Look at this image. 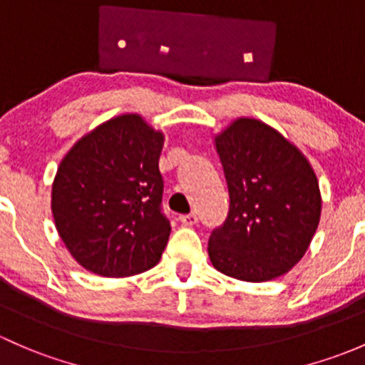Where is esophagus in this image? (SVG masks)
<instances>
[{
  "mask_svg": "<svg viewBox=\"0 0 365 365\" xmlns=\"http://www.w3.org/2000/svg\"><path fill=\"white\" fill-rule=\"evenodd\" d=\"M179 221H181L182 225H186V227H191V225H195L198 221V216L195 212L191 214H182V216H179Z\"/></svg>",
  "mask_w": 365,
  "mask_h": 365,
  "instance_id": "1",
  "label": "esophagus"
}]
</instances>
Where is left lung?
Masks as SVG:
<instances>
[{
	"label": "left lung",
	"mask_w": 365,
	"mask_h": 365,
	"mask_svg": "<svg viewBox=\"0 0 365 365\" xmlns=\"http://www.w3.org/2000/svg\"><path fill=\"white\" fill-rule=\"evenodd\" d=\"M230 210L209 239V258L225 276L276 279L302 260L322 216L318 178L304 153L276 128L237 118L214 135Z\"/></svg>",
	"instance_id": "8db88e82"
}]
</instances>
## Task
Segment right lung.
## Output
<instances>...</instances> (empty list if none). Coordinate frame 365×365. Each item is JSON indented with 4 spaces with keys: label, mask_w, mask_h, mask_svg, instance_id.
I'll return each mask as SVG.
<instances>
[{
    "label": "right lung",
    "mask_w": 365,
    "mask_h": 365,
    "mask_svg": "<svg viewBox=\"0 0 365 365\" xmlns=\"http://www.w3.org/2000/svg\"><path fill=\"white\" fill-rule=\"evenodd\" d=\"M163 144V131L140 114H121L63 156L52 182V216L66 250L89 272L126 277L160 262L172 230L160 210Z\"/></svg>",
    "instance_id": "right-lung-1"
}]
</instances>
